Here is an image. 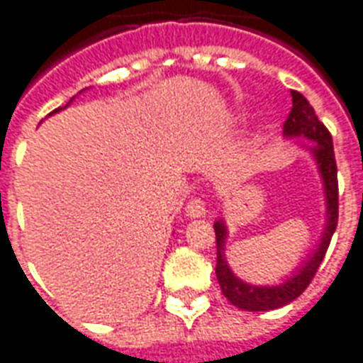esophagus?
Listing matches in <instances>:
<instances>
[{
	"instance_id": "esophagus-1",
	"label": "esophagus",
	"mask_w": 363,
	"mask_h": 363,
	"mask_svg": "<svg viewBox=\"0 0 363 363\" xmlns=\"http://www.w3.org/2000/svg\"><path fill=\"white\" fill-rule=\"evenodd\" d=\"M206 203H203V200H200V198H192L189 203H186V216L190 217V219H198V217H203L206 216Z\"/></svg>"
}]
</instances>
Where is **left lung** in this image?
I'll return each mask as SVG.
<instances>
[{"label": "left lung", "mask_w": 363, "mask_h": 363, "mask_svg": "<svg viewBox=\"0 0 363 363\" xmlns=\"http://www.w3.org/2000/svg\"><path fill=\"white\" fill-rule=\"evenodd\" d=\"M291 94L292 109L284 121L283 136L291 138V140H310V144L298 142V146L313 157L321 182H323V233H321L315 250H311L308 259H304L300 267L292 271L291 277H284L279 284H252L236 277L225 257V242H227V235H229L225 221L219 219L213 223L217 242V281H219L221 292L230 304L246 311L277 310V308L291 304L292 300H296L308 289V284L311 283L315 271L323 262L325 252L329 248L331 236L337 229V221H339V182H337V161H335V152H333L331 134L318 119L310 101L300 92L292 90Z\"/></svg>", "instance_id": "8db88e82"}]
</instances>
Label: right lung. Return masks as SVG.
Instances as JSON below:
<instances>
[{
    "label": "right lung",
    "instance_id": "right-lung-1",
    "mask_svg": "<svg viewBox=\"0 0 363 363\" xmlns=\"http://www.w3.org/2000/svg\"><path fill=\"white\" fill-rule=\"evenodd\" d=\"M72 99H74V98H72ZM72 99H71V101H72ZM71 101H69V104H71ZM69 104H67V106H69ZM67 106H65V107H67ZM65 107H59V109H55V111H52V113H50V115L57 113V111H61V109H65Z\"/></svg>",
    "mask_w": 363,
    "mask_h": 363
}]
</instances>
